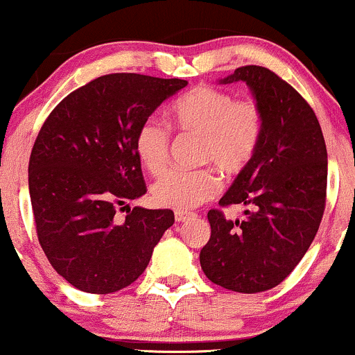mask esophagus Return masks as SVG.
I'll return each instance as SVG.
<instances>
[{"mask_svg":"<svg viewBox=\"0 0 355 355\" xmlns=\"http://www.w3.org/2000/svg\"><path fill=\"white\" fill-rule=\"evenodd\" d=\"M174 218H176V221L182 223V221H188L191 218H194V213H191V211H174Z\"/></svg>","mask_w":355,"mask_h":355,"instance_id":"esophagus-1","label":"esophagus"}]
</instances>
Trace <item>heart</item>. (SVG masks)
<instances>
[{
	"mask_svg": "<svg viewBox=\"0 0 355 355\" xmlns=\"http://www.w3.org/2000/svg\"><path fill=\"white\" fill-rule=\"evenodd\" d=\"M171 125L182 134L201 135L199 162L213 167L171 169L150 188L159 206L193 209L221 189V173L236 179L253 164L265 130V114L253 98H234L228 90L201 83L178 97L169 109ZM173 134L159 119H146L135 132L141 164L157 176L169 162Z\"/></svg>",
	"mask_w": 355,
	"mask_h": 355,
	"instance_id": "b5f03b06",
	"label": "heart"
}]
</instances>
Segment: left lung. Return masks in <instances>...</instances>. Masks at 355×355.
<instances>
[{"instance_id":"obj_1","label":"left lung","mask_w":355,"mask_h":355,"mask_svg":"<svg viewBox=\"0 0 355 355\" xmlns=\"http://www.w3.org/2000/svg\"><path fill=\"white\" fill-rule=\"evenodd\" d=\"M263 109L260 150L220 199L246 205L245 220L209 209V241L199 261L213 284L238 293L266 292L293 272L315 238L327 199V147L309 102L284 78L258 65L234 70Z\"/></svg>"}]
</instances>
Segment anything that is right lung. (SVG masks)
<instances>
[{
	"label": "right lung",
	"mask_w": 355,
	"mask_h": 355,
	"mask_svg": "<svg viewBox=\"0 0 355 355\" xmlns=\"http://www.w3.org/2000/svg\"><path fill=\"white\" fill-rule=\"evenodd\" d=\"M188 85L181 78L109 73L67 95L37 135L28 164L40 246L70 285L114 293L134 284L174 223L171 209L125 201L146 193L134 147L139 125ZM127 209L126 220L114 214Z\"/></svg>",
	"instance_id": "right-lung-1"
}]
</instances>
